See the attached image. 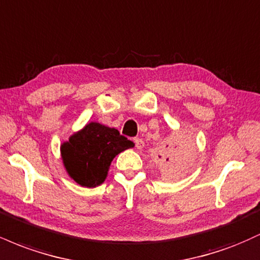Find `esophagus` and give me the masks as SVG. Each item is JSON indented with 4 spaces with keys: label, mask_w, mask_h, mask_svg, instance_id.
I'll return each mask as SVG.
<instances>
[{
    "label": "esophagus",
    "mask_w": 260,
    "mask_h": 260,
    "mask_svg": "<svg viewBox=\"0 0 260 260\" xmlns=\"http://www.w3.org/2000/svg\"><path fill=\"white\" fill-rule=\"evenodd\" d=\"M134 143H136V148L137 149L144 148V140H143L142 138H136V139H134Z\"/></svg>",
    "instance_id": "1"
}]
</instances>
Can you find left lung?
<instances>
[{
  "mask_svg": "<svg viewBox=\"0 0 260 260\" xmlns=\"http://www.w3.org/2000/svg\"><path fill=\"white\" fill-rule=\"evenodd\" d=\"M166 148H169L166 150L164 157L159 155V159L161 162V168L166 174H174V172H178L184 166V162L188 159V153L186 147H180V145H175V147H169L166 145ZM170 155L167 156V154Z\"/></svg>",
  "mask_w": 260,
  "mask_h": 260,
  "instance_id": "left-lung-1",
  "label": "left lung"
}]
</instances>
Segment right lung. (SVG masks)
Wrapping results in <instances>:
<instances>
[{
	"instance_id": "1",
	"label": "right lung",
	"mask_w": 260,
	"mask_h": 260,
	"mask_svg": "<svg viewBox=\"0 0 260 260\" xmlns=\"http://www.w3.org/2000/svg\"><path fill=\"white\" fill-rule=\"evenodd\" d=\"M133 147L134 143L115 128L90 122L61 145V156L72 180L94 188L106 180L113 157Z\"/></svg>"
}]
</instances>
